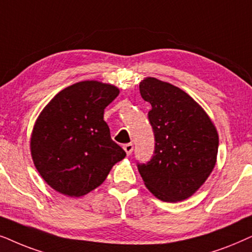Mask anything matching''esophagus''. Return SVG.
Here are the masks:
<instances>
[{"label": "esophagus", "mask_w": 252, "mask_h": 252, "mask_svg": "<svg viewBox=\"0 0 252 252\" xmlns=\"http://www.w3.org/2000/svg\"><path fill=\"white\" fill-rule=\"evenodd\" d=\"M123 150L126 151V153L128 154V156H130V154H131L132 151H133V145L131 143L126 144V145H123Z\"/></svg>", "instance_id": "obj_1"}]
</instances>
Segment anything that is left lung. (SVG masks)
Wrapping results in <instances>:
<instances>
[{"mask_svg":"<svg viewBox=\"0 0 252 252\" xmlns=\"http://www.w3.org/2000/svg\"><path fill=\"white\" fill-rule=\"evenodd\" d=\"M139 91L152 106L149 120L156 138L152 159L138 163L140 176L162 202L189 198L216 166V126L198 102L172 84L147 77L140 82Z\"/></svg>","mask_w":252,"mask_h":252,"instance_id":"left-lung-1","label":"left lung"}]
</instances>
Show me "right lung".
Wrapping results in <instances>:
<instances>
[{
    "mask_svg": "<svg viewBox=\"0 0 252 252\" xmlns=\"http://www.w3.org/2000/svg\"><path fill=\"white\" fill-rule=\"evenodd\" d=\"M119 93L110 84L84 80L59 92L40 113L30 149L36 170L54 190L84 196L126 157L103 121V110Z\"/></svg>",
    "mask_w": 252,
    "mask_h": 252,
    "instance_id": "right-lung-1",
    "label": "right lung"
}]
</instances>
